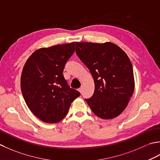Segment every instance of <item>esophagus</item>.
I'll list each match as a JSON object with an SVG mask.
<instances>
[{
	"label": "esophagus",
	"instance_id": "obj_1",
	"mask_svg": "<svg viewBox=\"0 0 160 160\" xmlns=\"http://www.w3.org/2000/svg\"><path fill=\"white\" fill-rule=\"evenodd\" d=\"M78 90H79V92L81 93V92H82V90H83V88H82V87H81V88H79L78 89Z\"/></svg>",
	"mask_w": 160,
	"mask_h": 160
}]
</instances>
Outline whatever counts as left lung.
<instances>
[{
    "mask_svg": "<svg viewBox=\"0 0 160 160\" xmlns=\"http://www.w3.org/2000/svg\"><path fill=\"white\" fill-rule=\"evenodd\" d=\"M76 53L92 74L94 92L86 99L94 115L113 119L128 105L135 88L132 63L117 45L76 42Z\"/></svg>",
    "mask_w": 160,
    "mask_h": 160,
    "instance_id": "8db88e82",
    "label": "left lung"
}]
</instances>
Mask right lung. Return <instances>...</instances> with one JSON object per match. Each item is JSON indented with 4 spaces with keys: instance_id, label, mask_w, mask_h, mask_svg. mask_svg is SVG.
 Instances as JSON below:
<instances>
[{
    "instance_id": "1",
    "label": "right lung",
    "mask_w": 160,
    "mask_h": 160,
    "mask_svg": "<svg viewBox=\"0 0 160 160\" xmlns=\"http://www.w3.org/2000/svg\"><path fill=\"white\" fill-rule=\"evenodd\" d=\"M74 52V42L36 50L22 71L21 88L29 108L41 121L57 123L80 95L63 77L66 62Z\"/></svg>"
}]
</instances>
